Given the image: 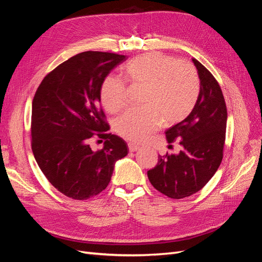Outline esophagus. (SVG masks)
<instances>
[{
	"label": "esophagus",
	"mask_w": 262,
	"mask_h": 262,
	"mask_svg": "<svg viewBox=\"0 0 262 262\" xmlns=\"http://www.w3.org/2000/svg\"><path fill=\"white\" fill-rule=\"evenodd\" d=\"M128 146H129L130 152H136V150H138L140 148V146L138 144H136V143H133V142H130V143L128 144Z\"/></svg>",
	"instance_id": "1"
}]
</instances>
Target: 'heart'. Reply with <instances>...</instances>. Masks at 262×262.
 <instances>
[{
    "label": "heart",
    "instance_id": "1",
    "mask_svg": "<svg viewBox=\"0 0 262 262\" xmlns=\"http://www.w3.org/2000/svg\"><path fill=\"white\" fill-rule=\"evenodd\" d=\"M132 86L143 89L142 110H128L116 121L119 136L139 142L160 128L187 118L200 96V78L193 66L160 52L134 58L122 69ZM100 99L107 112L116 114L125 106V85L107 76L100 85Z\"/></svg>",
    "mask_w": 262,
    "mask_h": 262
}]
</instances>
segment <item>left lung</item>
<instances>
[{
	"label": "left lung",
	"instance_id": "1",
	"mask_svg": "<svg viewBox=\"0 0 262 262\" xmlns=\"http://www.w3.org/2000/svg\"><path fill=\"white\" fill-rule=\"evenodd\" d=\"M200 78V96L186 119L166 130L168 143L179 141L178 154L158 156L147 171L153 187L171 199L201 190L220 167L225 142L227 110L223 93L210 71L192 59Z\"/></svg>",
	"mask_w": 262,
	"mask_h": 262
}]
</instances>
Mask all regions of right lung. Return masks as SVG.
<instances>
[{"label":"right lung","mask_w":262,"mask_h":262,"mask_svg":"<svg viewBox=\"0 0 262 262\" xmlns=\"http://www.w3.org/2000/svg\"><path fill=\"white\" fill-rule=\"evenodd\" d=\"M125 55L85 51L61 63L39 85L31 110V149L50 184L64 195L86 200L108 186L128 145L115 134L99 106L100 85ZM105 140L93 151L92 137Z\"/></svg>","instance_id":"add662e5"}]
</instances>
